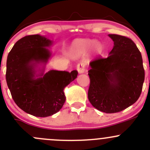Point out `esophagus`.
<instances>
[{
  "instance_id": "1",
  "label": "esophagus",
  "mask_w": 150,
  "mask_h": 150,
  "mask_svg": "<svg viewBox=\"0 0 150 150\" xmlns=\"http://www.w3.org/2000/svg\"><path fill=\"white\" fill-rule=\"evenodd\" d=\"M77 70L78 71L79 73H83L86 71V64L83 62H80L77 65Z\"/></svg>"
}]
</instances>
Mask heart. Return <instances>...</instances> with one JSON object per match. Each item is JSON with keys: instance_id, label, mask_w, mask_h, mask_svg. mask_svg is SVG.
Wrapping results in <instances>:
<instances>
[{"instance_id": "heart-1", "label": "heart", "mask_w": 150, "mask_h": 150, "mask_svg": "<svg viewBox=\"0 0 150 150\" xmlns=\"http://www.w3.org/2000/svg\"><path fill=\"white\" fill-rule=\"evenodd\" d=\"M94 43L92 40H77L74 42L70 47V52L73 54H78L83 50L91 48ZM94 50L97 53H100L102 51V46L100 43H96L93 45Z\"/></svg>"}]
</instances>
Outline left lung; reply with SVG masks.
Returning a JSON list of instances; mask_svg holds the SVG:
<instances>
[{"label":"left lung","instance_id":"left-lung-1","mask_svg":"<svg viewBox=\"0 0 150 150\" xmlns=\"http://www.w3.org/2000/svg\"><path fill=\"white\" fill-rule=\"evenodd\" d=\"M114 46L107 58L90 62L88 98L93 107L105 113H115L135 103L144 81L141 52L131 39L110 34Z\"/></svg>","mask_w":150,"mask_h":150}]
</instances>
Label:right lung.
<instances>
[{
    "instance_id": "1",
    "label": "right lung",
    "mask_w": 150,
    "mask_h": 150,
    "mask_svg": "<svg viewBox=\"0 0 150 150\" xmlns=\"http://www.w3.org/2000/svg\"><path fill=\"white\" fill-rule=\"evenodd\" d=\"M51 44L44 36L27 35L15 43L7 57L6 79L12 98L19 108L35 117H48L61 110L66 99L64 88L78 74L77 70H50L35 78V66L48 62L51 54L46 47Z\"/></svg>"
}]
</instances>
